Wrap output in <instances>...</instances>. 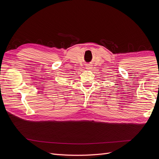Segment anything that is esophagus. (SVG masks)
<instances>
[{"label": "esophagus", "mask_w": 159, "mask_h": 159, "mask_svg": "<svg viewBox=\"0 0 159 159\" xmlns=\"http://www.w3.org/2000/svg\"><path fill=\"white\" fill-rule=\"evenodd\" d=\"M86 68H87L88 70H91V65H87V66H86Z\"/></svg>", "instance_id": "esophagus-1"}]
</instances>
